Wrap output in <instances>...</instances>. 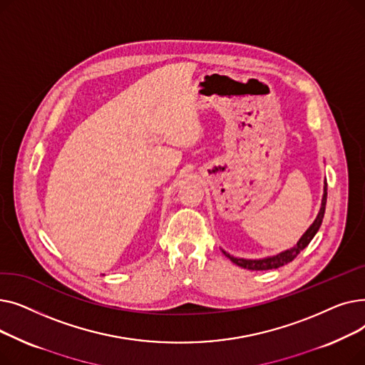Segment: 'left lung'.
<instances>
[{"mask_svg": "<svg viewBox=\"0 0 365 365\" xmlns=\"http://www.w3.org/2000/svg\"><path fill=\"white\" fill-rule=\"evenodd\" d=\"M325 202H327V182H324V195H322V201H321V208L319 213L317 216V219L314 220V223L309 226L308 231H306L302 238L297 241V244L289 250H285L277 256H271V257H264V259H259V260H252V259H240L235 256H231L229 253H226L225 250L223 255L234 262L235 264L244 267V269H250V271H267V269H277L279 266H284L287 263H290L292 260H294L297 257V255L309 245V242L312 241V238L315 237V234L318 232V229L322 223L324 219V213H325Z\"/></svg>", "mask_w": 365, "mask_h": 365, "instance_id": "obj_1", "label": "left lung"}]
</instances>
